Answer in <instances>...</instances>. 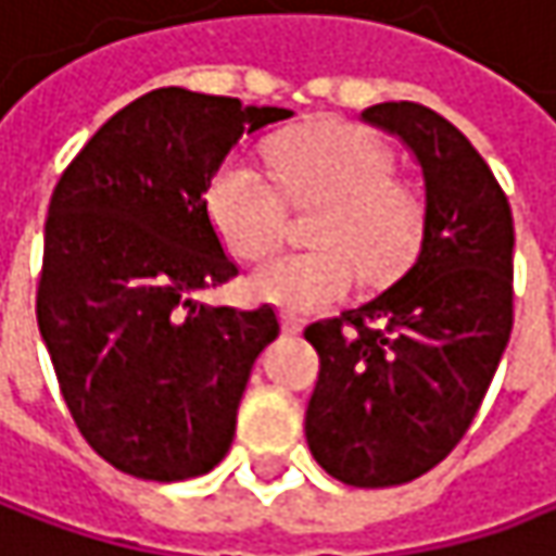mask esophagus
Segmentation results:
<instances>
[{"instance_id": "esophagus-1", "label": "esophagus", "mask_w": 556, "mask_h": 556, "mask_svg": "<svg viewBox=\"0 0 556 556\" xmlns=\"http://www.w3.org/2000/svg\"><path fill=\"white\" fill-rule=\"evenodd\" d=\"M281 329H285V336H300L303 332V319L294 316V313H281Z\"/></svg>"}]
</instances>
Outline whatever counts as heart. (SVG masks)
Instances as JSON below:
<instances>
[{
	"mask_svg": "<svg viewBox=\"0 0 556 556\" xmlns=\"http://www.w3.org/2000/svg\"><path fill=\"white\" fill-rule=\"evenodd\" d=\"M275 182L243 154L218 164L205 186V212L224 250L237 258L268 253L291 208H316L309 253H275L247 275L258 303L313 313L341 300L357 281L392 285L424 240V199L392 174V151L351 123H313L271 141Z\"/></svg>",
	"mask_w": 556,
	"mask_h": 556,
	"instance_id": "1",
	"label": "heart"
}]
</instances>
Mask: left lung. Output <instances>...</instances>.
I'll list each match as a JSON object with an SVG mask.
<instances>
[{"instance_id":"left-lung-1","label":"left lung","mask_w":556,"mask_h":556,"mask_svg":"<svg viewBox=\"0 0 556 556\" xmlns=\"http://www.w3.org/2000/svg\"><path fill=\"white\" fill-rule=\"evenodd\" d=\"M364 123L405 141L424 174L415 265L379 298L306 326L319 379L306 405L313 458L351 488L408 484L456 450L513 332V212L450 119L412 100Z\"/></svg>"}]
</instances>
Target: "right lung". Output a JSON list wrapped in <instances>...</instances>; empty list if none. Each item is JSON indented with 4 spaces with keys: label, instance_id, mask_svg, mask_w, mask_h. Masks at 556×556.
I'll list each match as a JSON object with an SVG mask.
<instances>
[{
    "label": "right lung",
    "instance_id": "right-lung-1",
    "mask_svg": "<svg viewBox=\"0 0 556 556\" xmlns=\"http://www.w3.org/2000/svg\"><path fill=\"white\" fill-rule=\"evenodd\" d=\"M288 116L157 88L110 116L53 189L37 326L81 437L132 478H199L233 443L278 316L192 300L237 275L205 186L243 132Z\"/></svg>",
    "mask_w": 556,
    "mask_h": 556
}]
</instances>
